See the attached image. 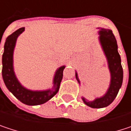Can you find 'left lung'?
Returning <instances> with one entry per match:
<instances>
[{
    "label": "left lung",
    "mask_w": 131,
    "mask_h": 131,
    "mask_svg": "<svg viewBox=\"0 0 131 131\" xmlns=\"http://www.w3.org/2000/svg\"><path fill=\"white\" fill-rule=\"evenodd\" d=\"M99 29H100L99 32L100 36L99 39L108 61L111 73V82L108 91L103 96L96 98L93 101H89L83 97L82 98L86 105L93 108H101L109 105L116 98L123 82V69L121 63V57L118 51L116 39L111 29L104 28ZM76 79L80 84L77 72Z\"/></svg>",
    "instance_id": "1"
}]
</instances>
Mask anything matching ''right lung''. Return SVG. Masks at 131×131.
<instances>
[{"instance_id": "add662e5", "label": "right lung", "mask_w": 131, "mask_h": 131, "mask_svg": "<svg viewBox=\"0 0 131 131\" xmlns=\"http://www.w3.org/2000/svg\"><path fill=\"white\" fill-rule=\"evenodd\" d=\"M25 28H20L9 36L4 44V51L2 56V77L4 82L13 95L21 102L28 105H38L51 99L59 90L60 84L63 78V71L65 66L59 67L54 74L53 87L51 90L43 91H33L23 86L18 81L13 70V50L18 36L24 31Z\"/></svg>"}]
</instances>
